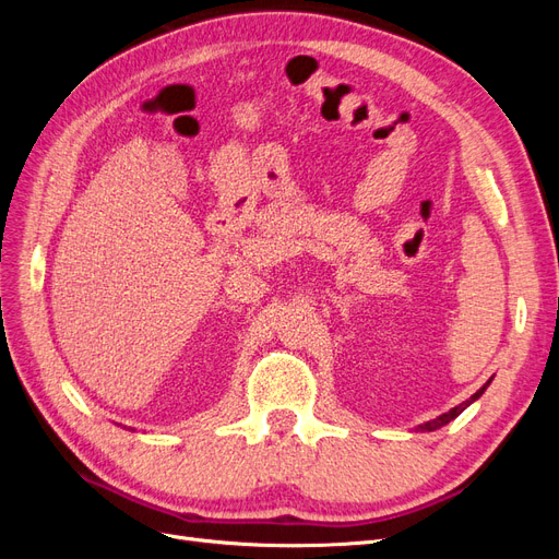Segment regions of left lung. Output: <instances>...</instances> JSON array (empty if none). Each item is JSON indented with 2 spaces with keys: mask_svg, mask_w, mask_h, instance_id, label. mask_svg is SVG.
Returning a JSON list of instances; mask_svg holds the SVG:
<instances>
[{
  "mask_svg": "<svg viewBox=\"0 0 559 559\" xmlns=\"http://www.w3.org/2000/svg\"><path fill=\"white\" fill-rule=\"evenodd\" d=\"M485 386H487V384H485ZM485 386H480V389H478V392H476V394H473V396H471L468 401L460 403V405H456V408H452L450 413H445V415H441V417H436V419L427 421V425H421L419 429H421V431H436V429H441V427H445V425H448V421H452V419H454L456 415H460L462 411H466V405H468L471 401H476V399H478V396H480V394L485 392Z\"/></svg>",
  "mask_w": 559,
  "mask_h": 559,
  "instance_id": "8db88e82",
  "label": "left lung"
}]
</instances>
